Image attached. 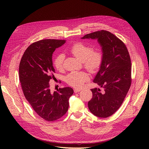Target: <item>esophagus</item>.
<instances>
[{"instance_id":"obj_1","label":"esophagus","mask_w":149,"mask_h":149,"mask_svg":"<svg viewBox=\"0 0 149 149\" xmlns=\"http://www.w3.org/2000/svg\"><path fill=\"white\" fill-rule=\"evenodd\" d=\"M81 90V88H74V93H77L80 91Z\"/></svg>"}]
</instances>
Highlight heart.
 Instances as JSON below:
<instances>
[{
    "instance_id": "b5f03b06",
    "label": "heart",
    "mask_w": 149,
    "mask_h": 149,
    "mask_svg": "<svg viewBox=\"0 0 149 149\" xmlns=\"http://www.w3.org/2000/svg\"><path fill=\"white\" fill-rule=\"evenodd\" d=\"M70 53L78 59L82 61L84 67L91 72H96L100 68L102 61V54L100 51H93L91 47L81 42H77L70 49ZM64 56L59 54L55 58L54 64L58 70L63 68ZM88 74L83 71L72 72L66 77L67 82L71 86L79 87L88 80Z\"/></svg>"
}]
</instances>
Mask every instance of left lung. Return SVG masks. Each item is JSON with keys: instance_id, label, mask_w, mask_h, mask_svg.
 Here are the masks:
<instances>
[{"instance_id": "8db88e82", "label": "left lung", "mask_w": 149, "mask_h": 149, "mask_svg": "<svg viewBox=\"0 0 149 149\" xmlns=\"http://www.w3.org/2000/svg\"><path fill=\"white\" fill-rule=\"evenodd\" d=\"M81 39H97L101 47L102 61L93 82L102 88L91 89L93 98L88 102L94 116L106 118L121 105L131 86L132 63L123 42L111 32L102 30L84 36Z\"/></svg>"}]
</instances>
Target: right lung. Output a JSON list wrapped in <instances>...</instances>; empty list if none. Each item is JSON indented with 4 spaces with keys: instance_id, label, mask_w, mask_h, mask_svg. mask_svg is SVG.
Listing matches in <instances>:
<instances>
[{
    "instance_id": "1",
    "label": "right lung",
    "mask_w": 149,
    "mask_h": 149,
    "mask_svg": "<svg viewBox=\"0 0 149 149\" xmlns=\"http://www.w3.org/2000/svg\"><path fill=\"white\" fill-rule=\"evenodd\" d=\"M65 40L43 39L34 42L20 60L19 75L24 94L35 111L42 118L52 121L64 115L74 90L70 87L50 90V79L55 69L52 54Z\"/></svg>"
}]
</instances>
